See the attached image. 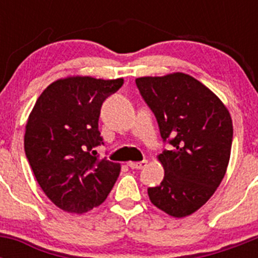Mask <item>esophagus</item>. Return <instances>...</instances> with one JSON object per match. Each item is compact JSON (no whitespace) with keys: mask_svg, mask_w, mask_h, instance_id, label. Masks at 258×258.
<instances>
[{"mask_svg":"<svg viewBox=\"0 0 258 258\" xmlns=\"http://www.w3.org/2000/svg\"><path fill=\"white\" fill-rule=\"evenodd\" d=\"M146 164H147V161L146 160L137 161V163L131 161V163H127V165H129V168H132V169H142L143 166H146Z\"/></svg>","mask_w":258,"mask_h":258,"instance_id":"34e87169","label":"esophagus"}]
</instances>
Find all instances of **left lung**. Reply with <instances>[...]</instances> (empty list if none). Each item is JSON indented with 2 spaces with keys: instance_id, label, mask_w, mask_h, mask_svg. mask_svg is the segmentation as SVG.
Wrapping results in <instances>:
<instances>
[{
  "instance_id": "8db88e82",
  "label": "left lung",
  "mask_w": 258,
  "mask_h": 258,
  "mask_svg": "<svg viewBox=\"0 0 258 258\" xmlns=\"http://www.w3.org/2000/svg\"><path fill=\"white\" fill-rule=\"evenodd\" d=\"M137 88L156 117L165 174L149 187L151 203L181 218L204 206L226 173L232 145L227 108L197 79L184 74L140 77Z\"/></svg>"
}]
</instances>
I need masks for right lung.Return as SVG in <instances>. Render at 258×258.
<instances>
[{
	"label": "right lung",
	"mask_w": 258,
	"mask_h": 258,
	"mask_svg": "<svg viewBox=\"0 0 258 258\" xmlns=\"http://www.w3.org/2000/svg\"><path fill=\"white\" fill-rule=\"evenodd\" d=\"M122 79L68 77L47 86L29 115L24 151L40 187L56 207L85 213L101 206L120 174V164L99 159L98 129L103 102Z\"/></svg>",
	"instance_id": "add662e5"
}]
</instances>
